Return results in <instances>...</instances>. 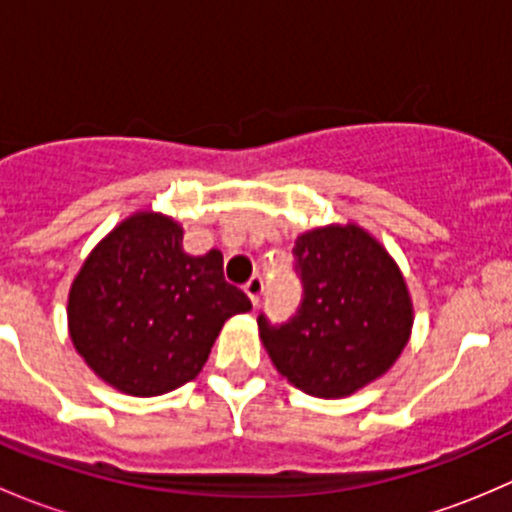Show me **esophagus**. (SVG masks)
Wrapping results in <instances>:
<instances>
[{
  "mask_svg": "<svg viewBox=\"0 0 512 512\" xmlns=\"http://www.w3.org/2000/svg\"><path fill=\"white\" fill-rule=\"evenodd\" d=\"M245 292H247V297H250V302L257 307L262 299V292H265V282H262V277L260 275L250 277V280L245 282Z\"/></svg>",
  "mask_w": 512,
  "mask_h": 512,
  "instance_id": "34e87169",
  "label": "esophagus"
}]
</instances>
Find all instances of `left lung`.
I'll return each instance as SVG.
<instances>
[{
	"label": "left lung",
	"mask_w": 512,
	"mask_h": 512,
	"mask_svg": "<svg viewBox=\"0 0 512 512\" xmlns=\"http://www.w3.org/2000/svg\"><path fill=\"white\" fill-rule=\"evenodd\" d=\"M299 307L260 337L297 389L339 399L386 374L411 334V299L399 267L361 227H319L294 242Z\"/></svg>",
	"instance_id": "left-lung-1"
}]
</instances>
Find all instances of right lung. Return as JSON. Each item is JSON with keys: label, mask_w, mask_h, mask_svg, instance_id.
I'll return each instance as SVG.
<instances>
[{"label": "right lung", "mask_w": 512, "mask_h": 512, "mask_svg": "<svg viewBox=\"0 0 512 512\" xmlns=\"http://www.w3.org/2000/svg\"><path fill=\"white\" fill-rule=\"evenodd\" d=\"M252 302L223 275V255L193 257L183 230L138 213L91 252L69 294V329L86 364L131 396L195 379L232 314Z\"/></svg>", "instance_id": "obj_1"}]
</instances>
